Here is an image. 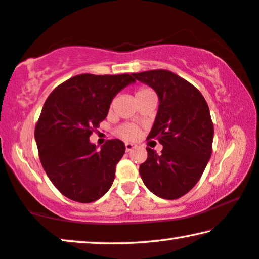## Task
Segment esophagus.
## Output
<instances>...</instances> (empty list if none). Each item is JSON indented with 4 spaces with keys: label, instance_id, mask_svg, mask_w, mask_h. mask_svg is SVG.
Masks as SVG:
<instances>
[{
    "label": "esophagus",
    "instance_id": "esophagus-1",
    "mask_svg": "<svg viewBox=\"0 0 259 259\" xmlns=\"http://www.w3.org/2000/svg\"><path fill=\"white\" fill-rule=\"evenodd\" d=\"M137 148V145L136 144H134V143H125V150L126 151H131V150H134V149H136Z\"/></svg>",
    "mask_w": 259,
    "mask_h": 259
}]
</instances>
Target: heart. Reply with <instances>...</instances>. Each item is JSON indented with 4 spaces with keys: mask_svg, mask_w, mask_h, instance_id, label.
<instances>
[{
    "mask_svg": "<svg viewBox=\"0 0 259 259\" xmlns=\"http://www.w3.org/2000/svg\"><path fill=\"white\" fill-rule=\"evenodd\" d=\"M148 92H150L149 88L143 87L137 91L136 95L144 94V93H148ZM117 133L119 136L124 138V140H134V138H136L138 135V128L134 124H123L117 129Z\"/></svg>",
    "mask_w": 259,
    "mask_h": 259,
    "instance_id": "1",
    "label": "heart"
}]
</instances>
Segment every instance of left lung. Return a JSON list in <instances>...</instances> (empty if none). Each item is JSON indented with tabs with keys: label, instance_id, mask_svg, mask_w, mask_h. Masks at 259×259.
<instances>
[{
	"label": "left lung",
	"instance_id": "8db88e82",
	"mask_svg": "<svg viewBox=\"0 0 259 259\" xmlns=\"http://www.w3.org/2000/svg\"><path fill=\"white\" fill-rule=\"evenodd\" d=\"M157 93L159 106L148 138L158 140V154L146 148L140 166L143 183L161 199L175 200L190 192L211 156L214 126L206 100L192 83L166 69L133 73Z\"/></svg>",
	"mask_w": 259,
	"mask_h": 259
}]
</instances>
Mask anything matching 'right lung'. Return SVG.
Instances as JSON below:
<instances>
[{"label": "right lung", "mask_w": 259, "mask_h": 259, "mask_svg": "<svg viewBox=\"0 0 259 259\" xmlns=\"http://www.w3.org/2000/svg\"><path fill=\"white\" fill-rule=\"evenodd\" d=\"M134 82L130 74H80L46 99L34 138L46 175L66 198L90 203L113 185L124 143L109 140L98 150L90 136L107 117L117 93Z\"/></svg>", "instance_id": "add662e5"}]
</instances>
